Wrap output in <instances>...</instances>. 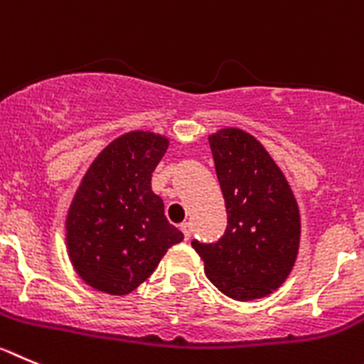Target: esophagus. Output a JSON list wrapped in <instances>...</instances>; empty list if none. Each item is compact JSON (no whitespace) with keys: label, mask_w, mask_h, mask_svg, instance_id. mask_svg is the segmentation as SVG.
Here are the masks:
<instances>
[{"label":"esophagus","mask_w":364,"mask_h":364,"mask_svg":"<svg viewBox=\"0 0 364 364\" xmlns=\"http://www.w3.org/2000/svg\"><path fill=\"white\" fill-rule=\"evenodd\" d=\"M179 228H181L183 235H185V239L188 241L190 239V223H181V225H179Z\"/></svg>","instance_id":"1"}]
</instances>
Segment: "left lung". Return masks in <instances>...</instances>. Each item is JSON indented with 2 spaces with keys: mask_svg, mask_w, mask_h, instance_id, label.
Returning <instances> with one entry per match:
<instances>
[{
  "mask_svg": "<svg viewBox=\"0 0 364 364\" xmlns=\"http://www.w3.org/2000/svg\"><path fill=\"white\" fill-rule=\"evenodd\" d=\"M227 206V230L215 243L192 241L206 277L225 296L259 299L279 288L299 250L297 201L283 172L254 136L223 129L208 137Z\"/></svg>",
  "mask_w": 364,
  "mask_h": 364,
  "instance_id": "obj_1",
  "label": "left lung"
}]
</instances>
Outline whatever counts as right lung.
Returning <instances> with one entry per match:
<instances>
[{
  "label": "right lung",
  "instance_id": "add662e5",
  "mask_svg": "<svg viewBox=\"0 0 364 364\" xmlns=\"http://www.w3.org/2000/svg\"><path fill=\"white\" fill-rule=\"evenodd\" d=\"M168 139L152 132L117 137L94 159L67 215V247L81 279L125 296L150 277L183 234L152 192V172Z\"/></svg>",
  "mask_w": 364,
  "mask_h": 364
}]
</instances>
